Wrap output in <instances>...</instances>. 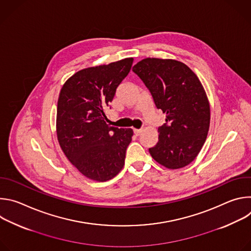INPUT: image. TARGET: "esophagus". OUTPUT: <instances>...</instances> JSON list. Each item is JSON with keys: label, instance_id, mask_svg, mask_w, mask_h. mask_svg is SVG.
I'll use <instances>...</instances> for the list:
<instances>
[{"label": "esophagus", "instance_id": "1", "mask_svg": "<svg viewBox=\"0 0 251 251\" xmlns=\"http://www.w3.org/2000/svg\"><path fill=\"white\" fill-rule=\"evenodd\" d=\"M141 133H142V129H134V134H135L136 136L140 135Z\"/></svg>", "mask_w": 251, "mask_h": 251}]
</instances>
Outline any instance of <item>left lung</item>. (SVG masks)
<instances>
[{"label":"left lung","mask_w":251,"mask_h":251,"mask_svg":"<svg viewBox=\"0 0 251 251\" xmlns=\"http://www.w3.org/2000/svg\"><path fill=\"white\" fill-rule=\"evenodd\" d=\"M132 70L166 114V123L158 128L159 141L149 149L151 156L168 169L186 167L200 153L209 128V104L200 79L174 59L145 58Z\"/></svg>","instance_id":"left-lung-1"}]
</instances>
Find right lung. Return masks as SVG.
Here are the masks:
<instances>
[{"instance_id":"1","label":"right lung","mask_w":251,"mask_h":251,"mask_svg":"<svg viewBox=\"0 0 251 251\" xmlns=\"http://www.w3.org/2000/svg\"><path fill=\"white\" fill-rule=\"evenodd\" d=\"M132 63L130 57L79 70L67 79L59 93V145L70 163L93 181H108L124 166L133 131L109 126L105 110Z\"/></svg>"}]
</instances>
